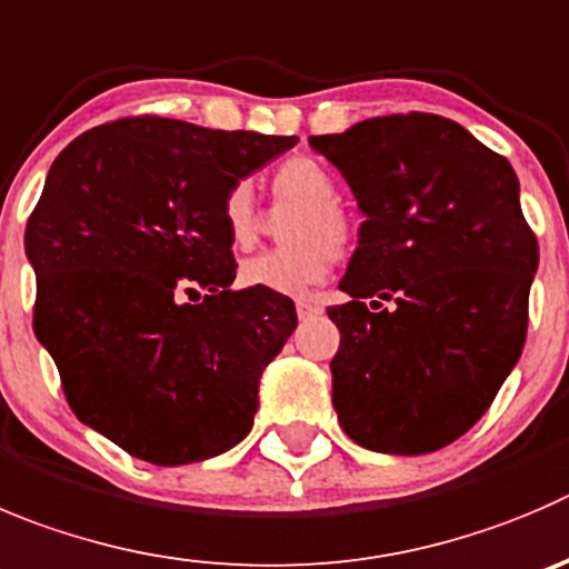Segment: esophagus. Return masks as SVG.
<instances>
[{
  "label": "esophagus",
  "mask_w": 569,
  "mask_h": 569,
  "mask_svg": "<svg viewBox=\"0 0 569 569\" xmlns=\"http://www.w3.org/2000/svg\"><path fill=\"white\" fill-rule=\"evenodd\" d=\"M296 312H299V318L305 321V318H312L316 312H321V305H318L316 299H299L296 301Z\"/></svg>",
  "instance_id": "1"
}]
</instances>
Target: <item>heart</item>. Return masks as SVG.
Returning <instances> with one entry per match:
<instances>
[{
    "instance_id": "heart-1",
    "label": "heart",
    "mask_w": 569,
    "mask_h": 569,
    "mask_svg": "<svg viewBox=\"0 0 569 569\" xmlns=\"http://www.w3.org/2000/svg\"><path fill=\"white\" fill-rule=\"evenodd\" d=\"M270 192L281 207H296L281 223L288 246L270 248L240 268L246 288L279 296H301L323 281L338 262V253L355 240V223L338 207L332 176L312 159H290L270 176ZM220 220L231 248L248 251L259 237V212L251 183L237 181L220 203Z\"/></svg>"
}]
</instances>
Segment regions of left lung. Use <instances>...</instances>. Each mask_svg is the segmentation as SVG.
I'll list each match as a JSON object with an SVG mask.
<instances>
[{"mask_svg":"<svg viewBox=\"0 0 569 569\" xmlns=\"http://www.w3.org/2000/svg\"><path fill=\"white\" fill-rule=\"evenodd\" d=\"M366 220L329 307L332 405L351 441L425 456L495 402L528 335L539 242L506 156L438 113H388L310 137Z\"/></svg>","mask_w":569,"mask_h":569,"instance_id":"1","label":"left lung"}]
</instances>
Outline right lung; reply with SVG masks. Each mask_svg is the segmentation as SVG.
I'll return each instance as SVG.
<instances>
[{"mask_svg":"<svg viewBox=\"0 0 569 569\" xmlns=\"http://www.w3.org/2000/svg\"><path fill=\"white\" fill-rule=\"evenodd\" d=\"M296 142L144 113L52 161L24 231L32 329L74 416L133 458L181 467L251 432L259 375L299 318L288 296L231 290L220 203Z\"/></svg>","mask_w":569,"mask_h":569,"instance_id":"add662e5","label":"right lung"}]
</instances>
